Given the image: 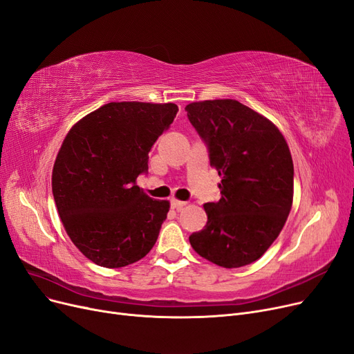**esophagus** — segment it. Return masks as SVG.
<instances>
[{"mask_svg":"<svg viewBox=\"0 0 354 354\" xmlns=\"http://www.w3.org/2000/svg\"><path fill=\"white\" fill-rule=\"evenodd\" d=\"M171 205H172V208H182V207H185L187 205V203L185 201H179V199H176V198H174L172 201H171Z\"/></svg>","mask_w":354,"mask_h":354,"instance_id":"34e87169","label":"esophagus"}]
</instances>
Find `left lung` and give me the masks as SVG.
<instances>
[{
    "instance_id": "left-lung-1",
    "label": "left lung",
    "mask_w": 354,
    "mask_h": 354,
    "mask_svg": "<svg viewBox=\"0 0 354 354\" xmlns=\"http://www.w3.org/2000/svg\"><path fill=\"white\" fill-rule=\"evenodd\" d=\"M185 110L221 176L220 201L204 204L208 221L189 243L211 263L245 266L278 239L292 208L288 143L270 120L236 100L191 102Z\"/></svg>"
}]
</instances>
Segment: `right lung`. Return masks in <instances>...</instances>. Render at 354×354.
Instances as JSON below:
<instances>
[{"label":"right lung","instance_id":"1","mask_svg":"<svg viewBox=\"0 0 354 354\" xmlns=\"http://www.w3.org/2000/svg\"><path fill=\"white\" fill-rule=\"evenodd\" d=\"M176 113L172 102H109L68 131L53 165V198L69 239L95 265L124 268L155 245L171 204L136 180Z\"/></svg>","mask_w":354,"mask_h":354}]
</instances>
